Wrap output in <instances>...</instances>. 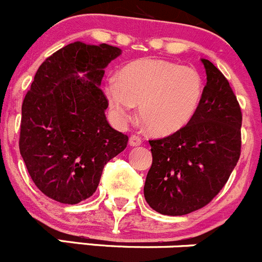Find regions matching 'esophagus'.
I'll use <instances>...</instances> for the list:
<instances>
[{"instance_id":"1","label":"esophagus","mask_w":262,"mask_h":262,"mask_svg":"<svg viewBox=\"0 0 262 262\" xmlns=\"http://www.w3.org/2000/svg\"><path fill=\"white\" fill-rule=\"evenodd\" d=\"M141 143H142V138L139 136L133 134V136H130V138H129V144H130V146L136 147V146H139Z\"/></svg>"}]
</instances>
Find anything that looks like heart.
Instances as JSON below:
<instances>
[{
    "label": "heart",
    "mask_w": 262,
    "mask_h": 262,
    "mask_svg": "<svg viewBox=\"0 0 262 262\" xmlns=\"http://www.w3.org/2000/svg\"><path fill=\"white\" fill-rule=\"evenodd\" d=\"M105 93L119 123H125L134 105L147 128L167 136L187 125L204 95L202 77L195 69L156 58H141L121 69L120 80L110 78Z\"/></svg>",
    "instance_id": "obj_1"
}]
</instances>
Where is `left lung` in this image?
Returning a JSON list of instances; mask_svg holds the SVG:
<instances>
[{
    "label": "left lung",
    "mask_w": 262,
    "mask_h": 262,
    "mask_svg": "<svg viewBox=\"0 0 262 262\" xmlns=\"http://www.w3.org/2000/svg\"><path fill=\"white\" fill-rule=\"evenodd\" d=\"M201 61L207 82L193 118L175 133L149 141L144 199L162 215H187L210 204L241 156L239 103L223 73L211 61Z\"/></svg>",
    "instance_id": "left-lung-1"
}]
</instances>
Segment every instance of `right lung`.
Masks as SVG:
<instances>
[{
    "mask_svg": "<svg viewBox=\"0 0 262 262\" xmlns=\"http://www.w3.org/2000/svg\"><path fill=\"white\" fill-rule=\"evenodd\" d=\"M120 53L106 43H70L43 61L25 95L20 154L38 189L55 201L91 197L103 166L125 149L128 136L106 120L100 88L103 69Z\"/></svg>",
    "mask_w": 262,
    "mask_h": 262,
    "instance_id": "right-lung-1",
    "label": "right lung"
}]
</instances>
